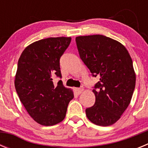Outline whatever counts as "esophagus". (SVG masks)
<instances>
[{
	"label": "esophagus",
	"instance_id": "1",
	"mask_svg": "<svg viewBox=\"0 0 148 148\" xmlns=\"http://www.w3.org/2000/svg\"><path fill=\"white\" fill-rule=\"evenodd\" d=\"M83 91V88H75V92L77 95H80Z\"/></svg>",
	"mask_w": 148,
	"mask_h": 148
}]
</instances>
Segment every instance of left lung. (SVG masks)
Returning a JSON list of instances; mask_svg holds the SVG:
<instances>
[{
    "instance_id": "obj_1",
    "label": "left lung",
    "mask_w": 148,
    "mask_h": 148,
    "mask_svg": "<svg viewBox=\"0 0 148 148\" xmlns=\"http://www.w3.org/2000/svg\"><path fill=\"white\" fill-rule=\"evenodd\" d=\"M81 59L92 77H99L92 92L95 102L86 109L91 122L109 126L120 119L130 104L136 85L133 61L119 41L101 35L75 38Z\"/></svg>"
}]
</instances>
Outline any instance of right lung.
Wrapping results in <instances>:
<instances>
[{"mask_svg":"<svg viewBox=\"0 0 148 148\" xmlns=\"http://www.w3.org/2000/svg\"><path fill=\"white\" fill-rule=\"evenodd\" d=\"M71 42V38H48L29 45L18 62L15 87L29 116L40 125L49 126L65 118L69 102L74 95L60 80V58Z\"/></svg>","mask_w":148,"mask_h":148,"instance_id":"add662e5","label":"right lung"}]
</instances>
